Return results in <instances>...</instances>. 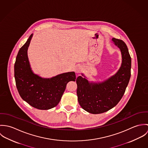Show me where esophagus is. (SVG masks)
I'll return each mask as SVG.
<instances>
[{
    "label": "esophagus",
    "mask_w": 148,
    "mask_h": 148,
    "mask_svg": "<svg viewBox=\"0 0 148 148\" xmlns=\"http://www.w3.org/2000/svg\"><path fill=\"white\" fill-rule=\"evenodd\" d=\"M75 71L76 73H80L82 71V67L81 65H77L76 67H75Z\"/></svg>",
    "instance_id": "esophagus-1"
}]
</instances>
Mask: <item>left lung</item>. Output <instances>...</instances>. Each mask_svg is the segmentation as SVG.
Wrapping results in <instances>:
<instances>
[{
    "label": "left lung",
    "mask_w": 148,
    "mask_h": 148,
    "mask_svg": "<svg viewBox=\"0 0 148 148\" xmlns=\"http://www.w3.org/2000/svg\"><path fill=\"white\" fill-rule=\"evenodd\" d=\"M122 54V64L119 71L104 83H89L82 76L76 79L78 101L89 113L100 114L111 109L123 97L131 75V58L127 45L123 40L113 38Z\"/></svg>",
    "instance_id": "1"
}]
</instances>
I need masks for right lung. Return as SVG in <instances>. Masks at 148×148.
I'll return each mask as SVG.
<instances>
[{"mask_svg":"<svg viewBox=\"0 0 148 148\" xmlns=\"http://www.w3.org/2000/svg\"><path fill=\"white\" fill-rule=\"evenodd\" d=\"M32 34L19 49L14 65L16 88L22 99L34 108L47 110L57 106L60 101L66 85L75 81L74 72L64 73L51 79H42L31 71L27 49Z\"/></svg>","mask_w":148,"mask_h":148,"instance_id":"1","label":"right lung"}]
</instances>
